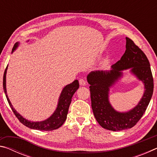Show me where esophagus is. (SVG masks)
<instances>
[{
    "label": "esophagus",
    "instance_id": "1",
    "mask_svg": "<svg viewBox=\"0 0 157 157\" xmlns=\"http://www.w3.org/2000/svg\"><path fill=\"white\" fill-rule=\"evenodd\" d=\"M79 85H80V86H85V85H86V81L84 79H80L79 80Z\"/></svg>",
    "mask_w": 157,
    "mask_h": 157
}]
</instances>
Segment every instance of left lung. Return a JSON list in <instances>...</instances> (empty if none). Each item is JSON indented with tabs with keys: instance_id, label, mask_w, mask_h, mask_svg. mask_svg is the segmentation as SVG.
Listing matches in <instances>:
<instances>
[{
	"instance_id": "1",
	"label": "left lung",
	"mask_w": 157,
	"mask_h": 157,
	"mask_svg": "<svg viewBox=\"0 0 157 157\" xmlns=\"http://www.w3.org/2000/svg\"><path fill=\"white\" fill-rule=\"evenodd\" d=\"M111 68L109 71H92L87 76V81L90 84L92 109L98 123L105 129L121 131L134 127L145 112L153 94V77L145 53L128 37H126L125 52ZM128 68H131V72L144 84L146 90L136 107L127 113H121L110 105L108 91L110 87L122 75L121 71Z\"/></svg>"
}]
</instances>
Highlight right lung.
Masks as SVG:
<instances>
[{
    "instance_id": "obj_1",
    "label": "right lung",
    "mask_w": 157,
    "mask_h": 157,
    "mask_svg": "<svg viewBox=\"0 0 157 157\" xmlns=\"http://www.w3.org/2000/svg\"><path fill=\"white\" fill-rule=\"evenodd\" d=\"M18 44L16 43L14 48L12 49V52L17 49L18 46ZM7 68L5 69L3 75V90L6 95L7 100L8 101V103L11 107L12 110L14 112L16 117L18 119L21 123L24 124L26 127H29L30 129L41 130V131H51V130L57 129L62 125L66 120L67 117L68 108L72 100V97L73 94H75V91L79 88V82L78 80H75L70 84L66 85V86L63 89L62 93H61L60 96L59 98V102H58L57 107L55 112L52 113V115L46 120L41 122H31L28 121L23 118L22 116H21L17 111H16L10 102V101L7 96V91H6V73H7Z\"/></svg>"
}]
</instances>
